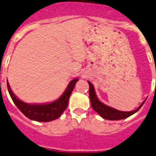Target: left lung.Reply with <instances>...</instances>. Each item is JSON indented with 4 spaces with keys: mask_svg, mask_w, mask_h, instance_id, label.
I'll return each instance as SVG.
<instances>
[{
    "mask_svg": "<svg viewBox=\"0 0 156 156\" xmlns=\"http://www.w3.org/2000/svg\"><path fill=\"white\" fill-rule=\"evenodd\" d=\"M88 83L89 84V98H90L92 107L98 114H99L104 119H110V120H119V119H125V118H128L130 115H132L133 114L136 113L142 107V105L144 104L145 101L140 105L138 108H137L135 111H132V112H121L119 110L112 108V107L107 106V105L103 104L102 102H100L97 98V95L95 94L94 85L89 81H88Z\"/></svg>",
    "mask_w": 156,
    "mask_h": 156,
    "instance_id": "obj_1",
    "label": "left lung"
}]
</instances>
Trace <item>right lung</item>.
<instances>
[{"label":"right lung","instance_id":"1","mask_svg":"<svg viewBox=\"0 0 156 156\" xmlns=\"http://www.w3.org/2000/svg\"><path fill=\"white\" fill-rule=\"evenodd\" d=\"M79 79L72 80L68 84V86L58 99L50 103L45 104H28L19 100L12 92L9 83L7 82L8 91L11 97L13 102L19 108V111L27 116L28 119L40 122H49L58 119L61 116L62 112L67 107L69 98L74 89L76 83Z\"/></svg>","mask_w":156,"mask_h":156}]
</instances>
